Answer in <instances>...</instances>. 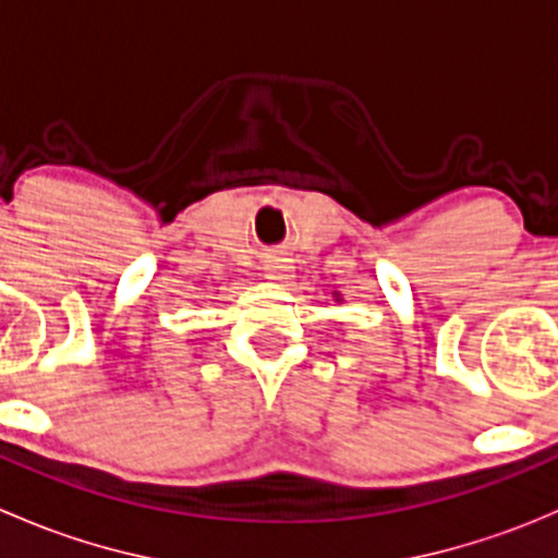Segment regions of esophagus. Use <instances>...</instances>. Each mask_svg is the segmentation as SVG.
<instances>
[{
  "mask_svg": "<svg viewBox=\"0 0 558 558\" xmlns=\"http://www.w3.org/2000/svg\"><path fill=\"white\" fill-rule=\"evenodd\" d=\"M264 272H267V278L272 280V283H286V280L294 278V267H291L289 258H280V256H269L264 258Z\"/></svg>",
  "mask_w": 558,
  "mask_h": 558,
  "instance_id": "34e87169",
  "label": "esophagus"
}]
</instances>
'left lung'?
Here are the masks:
<instances>
[{
    "label": "left lung",
    "mask_w": 558,
    "mask_h": 558,
    "mask_svg": "<svg viewBox=\"0 0 558 558\" xmlns=\"http://www.w3.org/2000/svg\"><path fill=\"white\" fill-rule=\"evenodd\" d=\"M335 302H342V294H337V291H335Z\"/></svg>",
    "instance_id": "1"
}]
</instances>
